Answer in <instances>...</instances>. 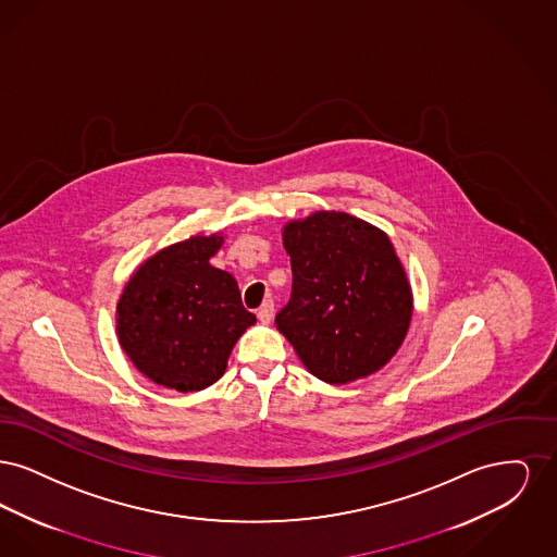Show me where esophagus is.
I'll return each instance as SVG.
<instances>
[{"mask_svg": "<svg viewBox=\"0 0 557 557\" xmlns=\"http://www.w3.org/2000/svg\"><path fill=\"white\" fill-rule=\"evenodd\" d=\"M273 300H265L263 305H261V309L257 311V318L261 319L263 323H271V319H273Z\"/></svg>", "mask_w": 557, "mask_h": 557, "instance_id": "34e87169", "label": "esophagus"}]
</instances>
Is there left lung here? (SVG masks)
Wrapping results in <instances>:
<instances>
[{
	"mask_svg": "<svg viewBox=\"0 0 557 557\" xmlns=\"http://www.w3.org/2000/svg\"><path fill=\"white\" fill-rule=\"evenodd\" d=\"M290 302L275 325L327 384L382 370L403 345L413 292L386 232L348 212L315 211L282 230Z\"/></svg>",
	"mask_w": 557,
	"mask_h": 557,
	"instance_id": "obj_1",
	"label": "left lung"
}]
</instances>
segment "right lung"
I'll use <instances>...</instances> for the list:
<instances>
[{
	"instance_id": "add662e5",
	"label": "right lung",
	"mask_w": 557,
	"mask_h": 557,
	"mask_svg": "<svg viewBox=\"0 0 557 557\" xmlns=\"http://www.w3.org/2000/svg\"><path fill=\"white\" fill-rule=\"evenodd\" d=\"M223 234L191 236L148 257L116 302V336L133 366L154 384L198 393L225 370L257 318L242 307L238 282L211 265Z\"/></svg>"
}]
</instances>
